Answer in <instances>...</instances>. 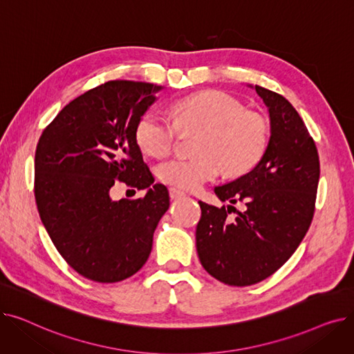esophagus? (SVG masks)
Instances as JSON below:
<instances>
[{
  "mask_svg": "<svg viewBox=\"0 0 354 354\" xmlns=\"http://www.w3.org/2000/svg\"><path fill=\"white\" fill-rule=\"evenodd\" d=\"M169 196H171L172 199H179V198L185 196V192H182L180 189L172 187V188H169Z\"/></svg>",
  "mask_w": 354,
  "mask_h": 354,
  "instance_id": "esophagus-1",
  "label": "esophagus"
}]
</instances>
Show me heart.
Listing matches in <instances>:
<instances>
[{
  "label": "heart",
  "instance_id": "b5f03b06",
  "mask_svg": "<svg viewBox=\"0 0 354 354\" xmlns=\"http://www.w3.org/2000/svg\"><path fill=\"white\" fill-rule=\"evenodd\" d=\"M174 122L151 110L139 119L136 142L146 155L165 158L174 149L179 130L199 132L194 158H174L158 166V178L180 189H196L215 179L221 171L228 176L250 172L261 160L270 126L261 111L221 90H203L174 104Z\"/></svg>",
  "mask_w": 354,
  "mask_h": 354
}]
</instances>
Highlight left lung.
<instances>
[{"label":"left lung","mask_w":354,"mask_h":354,"mask_svg":"<svg viewBox=\"0 0 354 354\" xmlns=\"http://www.w3.org/2000/svg\"><path fill=\"white\" fill-rule=\"evenodd\" d=\"M252 87V86H250ZM268 107L271 136L251 172L215 188L232 205L199 201L196 251L202 267L221 283L235 287L266 280L299 248L313 221L320 179L319 152L292 104L275 91L255 86ZM237 214L231 220L227 214Z\"/></svg>","instance_id":"left-lung-1"}]
</instances>
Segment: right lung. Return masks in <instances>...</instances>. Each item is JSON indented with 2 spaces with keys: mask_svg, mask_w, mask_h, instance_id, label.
I'll return each mask as SVG.
<instances>
[{
  "mask_svg": "<svg viewBox=\"0 0 354 354\" xmlns=\"http://www.w3.org/2000/svg\"><path fill=\"white\" fill-rule=\"evenodd\" d=\"M160 86L111 80L71 100L43 130L35 149L34 196L54 247L80 275L118 283L136 274L152 251L169 192L145 163L136 126ZM122 181L146 190L115 201Z\"/></svg>",
  "mask_w": 354,
  "mask_h": 354,
  "instance_id": "right-lung-1",
  "label": "right lung"
}]
</instances>
